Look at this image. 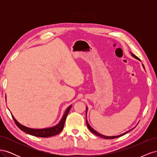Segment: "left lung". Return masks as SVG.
Instances as JSON below:
<instances>
[{
  "instance_id": "obj_1",
  "label": "left lung",
  "mask_w": 157,
  "mask_h": 157,
  "mask_svg": "<svg viewBox=\"0 0 157 157\" xmlns=\"http://www.w3.org/2000/svg\"><path fill=\"white\" fill-rule=\"evenodd\" d=\"M131 54H132V56L134 57V58H135L136 59H139V58H137V56H136L134 54H133L132 53H131ZM87 110H88V108L86 107V113H87ZM86 124H87V126H88V129L91 131V132H92L93 134H96V136H99V137H103V138H105V139H115V138H117V137H121V136H123V135H124V134H126V133H128V132H130V130H132V129H134V128H132V129H131V130H128V131H127V132H126L125 133H124V134H121V135H118V136H104V135H102V134H99V133H98V132H96V130H94L93 128L90 126V124H88V121H87V120H86Z\"/></svg>"
}]
</instances>
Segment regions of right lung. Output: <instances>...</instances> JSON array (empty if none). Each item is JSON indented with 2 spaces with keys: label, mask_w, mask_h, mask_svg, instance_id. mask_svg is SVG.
<instances>
[{
  "label": "right lung",
  "mask_w": 157,
  "mask_h": 157,
  "mask_svg": "<svg viewBox=\"0 0 157 157\" xmlns=\"http://www.w3.org/2000/svg\"><path fill=\"white\" fill-rule=\"evenodd\" d=\"M71 107H72V105H70L67 109H66V111L64 113L62 118H61V120L59 121V122L58 124L56 125L55 126H53V127L43 128V129H33V128L26 127L25 126L21 124L20 123H19L16 120V118L13 117V116L12 115V117L13 118L14 122H15L16 124L17 125V126L22 131L27 133V134H29L30 135L34 136L36 137H49L58 134L61 131H62V130L63 129V127H64L66 118H67V117L68 115L69 112L70 111Z\"/></svg>",
  "instance_id": "right-lung-1"
}]
</instances>
